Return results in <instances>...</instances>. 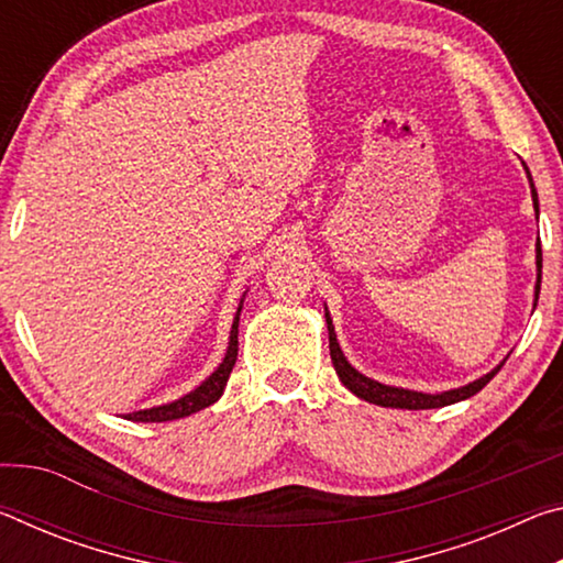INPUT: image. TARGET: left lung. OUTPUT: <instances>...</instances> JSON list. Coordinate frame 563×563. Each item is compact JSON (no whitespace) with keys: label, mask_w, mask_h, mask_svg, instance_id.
I'll return each mask as SVG.
<instances>
[{"label":"left lung","mask_w":563,"mask_h":563,"mask_svg":"<svg viewBox=\"0 0 563 563\" xmlns=\"http://www.w3.org/2000/svg\"><path fill=\"white\" fill-rule=\"evenodd\" d=\"M527 168V166H523ZM529 174V168H527ZM529 184H531V174H529ZM531 198H533V211L539 213V198H537V188L531 184ZM537 298H539V290H541V245L537 243ZM325 320H328V332H330V357H332V367H335V373L340 375L342 385H345L352 395H357L360 399H367V402L379 405V407H393V409H434V407H446V405H454V402H462V399L472 397L479 393V389L489 383V379L499 373L501 365L497 369H492L489 375H484L476 379V383L460 387V389H450V393H442V395H422V393H412V389H399V387H387V385H379L375 379H369L365 375H360L355 367L350 365L342 355V350L338 345V338H335V328H332V320L325 312Z\"/></svg>","instance_id":"obj_1"}]
</instances>
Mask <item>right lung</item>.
<instances>
[{"mask_svg": "<svg viewBox=\"0 0 563 563\" xmlns=\"http://www.w3.org/2000/svg\"><path fill=\"white\" fill-rule=\"evenodd\" d=\"M238 316H241V308H238V312H235L231 342H228V352L221 362V367H218L201 387H196L194 393H188L186 397L176 399V402L164 405V407H154V409H141V412H133L126 419H133V422H170V419L188 417V415L198 412V409L213 405L216 399L223 395V387L228 383V377H231V373H233V365L238 357Z\"/></svg>", "mask_w": 563, "mask_h": 563, "instance_id": "add662e5", "label": "right lung"}]
</instances>
